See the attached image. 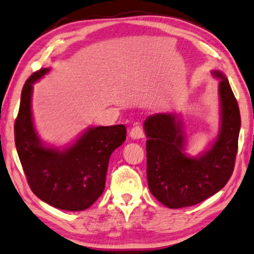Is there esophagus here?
I'll return each mask as SVG.
<instances>
[{
	"instance_id": "34e87169",
	"label": "esophagus",
	"mask_w": 254,
	"mask_h": 254,
	"mask_svg": "<svg viewBox=\"0 0 254 254\" xmlns=\"http://www.w3.org/2000/svg\"><path fill=\"white\" fill-rule=\"evenodd\" d=\"M129 136L133 138V140H138V138H142L144 136V131H143V128L141 126H135L131 128L130 133H129Z\"/></svg>"
}]
</instances>
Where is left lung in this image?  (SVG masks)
I'll list each match as a JSON object with an SVG mask.
<instances>
[{"instance_id":"8db88e82","label":"left lung","mask_w":254,"mask_h":254,"mask_svg":"<svg viewBox=\"0 0 254 254\" xmlns=\"http://www.w3.org/2000/svg\"><path fill=\"white\" fill-rule=\"evenodd\" d=\"M221 124L217 138L197 157L185 152L186 134L176 114L156 113L144 121L147 135V179L152 195L176 209L194 206L223 189L235 168L241 113L228 78L221 71Z\"/></svg>"}]
</instances>
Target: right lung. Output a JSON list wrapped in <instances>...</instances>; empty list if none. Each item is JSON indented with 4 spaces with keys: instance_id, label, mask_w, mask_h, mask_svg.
<instances>
[{
    "instance_id": "obj_1",
    "label": "right lung",
    "mask_w": 254,
    "mask_h": 254,
    "mask_svg": "<svg viewBox=\"0 0 254 254\" xmlns=\"http://www.w3.org/2000/svg\"><path fill=\"white\" fill-rule=\"evenodd\" d=\"M50 69L33 72L23 86L15 121V143L32 192L58 209H88L105 189L111 154L126 140V127H90L70 147H46L38 136L31 112L33 83Z\"/></svg>"
}]
</instances>
